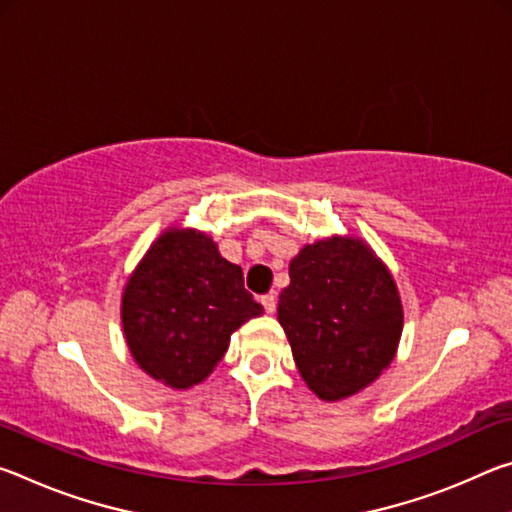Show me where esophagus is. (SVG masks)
I'll use <instances>...</instances> for the list:
<instances>
[{"mask_svg":"<svg viewBox=\"0 0 512 512\" xmlns=\"http://www.w3.org/2000/svg\"><path fill=\"white\" fill-rule=\"evenodd\" d=\"M262 305H264V309H266V314H275V309H277L275 293H266V296L262 298Z\"/></svg>","mask_w":512,"mask_h":512,"instance_id":"1","label":"esophagus"}]
</instances>
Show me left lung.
<instances>
[{"instance_id": "8db88e82", "label": "left lung", "mask_w": 512, "mask_h": 512, "mask_svg": "<svg viewBox=\"0 0 512 512\" xmlns=\"http://www.w3.org/2000/svg\"><path fill=\"white\" fill-rule=\"evenodd\" d=\"M289 277L277 320L300 377L323 402L357 395L391 366L402 339L391 271L363 239L334 235L302 248Z\"/></svg>"}]
</instances>
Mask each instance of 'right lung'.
I'll list each match as a JSON object with an SVG mask.
<instances>
[{
    "label": "right lung",
    "mask_w": 512,
    "mask_h": 512,
    "mask_svg": "<svg viewBox=\"0 0 512 512\" xmlns=\"http://www.w3.org/2000/svg\"><path fill=\"white\" fill-rule=\"evenodd\" d=\"M264 307L244 289L241 266L196 228H167L121 293V327L146 375L173 391L192 388L223 359L232 332Z\"/></svg>",
    "instance_id": "right-lung-1"
}]
</instances>
